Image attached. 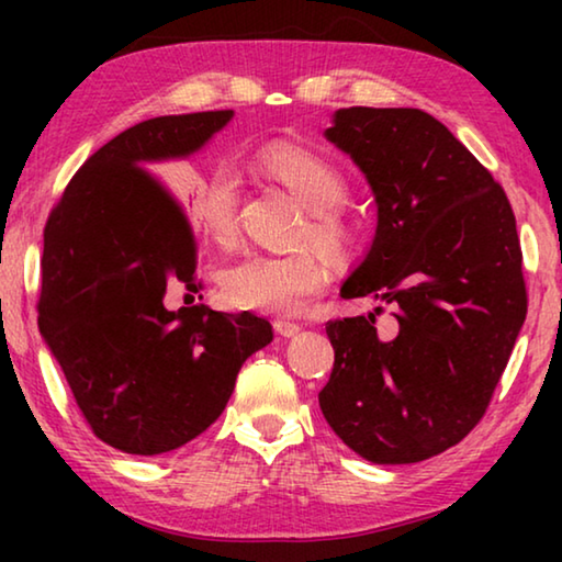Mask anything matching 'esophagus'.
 Returning a JSON list of instances; mask_svg holds the SVG:
<instances>
[{
	"instance_id": "esophagus-1",
	"label": "esophagus",
	"mask_w": 562,
	"mask_h": 562,
	"mask_svg": "<svg viewBox=\"0 0 562 562\" xmlns=\"http://www.w3.org/2000/svg\"><path fill=\"white\" fill-rule=\"evenodd\" d=\"M302 327L297 325V322H290V319H274V331L282 337H294L297 335Z\"/></svg>"
}]
</instances>
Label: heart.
<instances>
[{
    "label": "heart",
    "mask_w": 562,
    "mask_h": 562,
    "mask_svg": "<svg viewBox=\"0 0 562 562\" xmlns=\"http://www.w3.org/2000/svg\"><path fill=\"white\" fill-rule=\"evenodd\" d=\"M252 164L265 178L290 190L307 207L302 235L325 247L345 252L355 240L341 203L349 195V180L327 156L292 140H270L252 154ZM240 176L231 166H217L201 183L188 188L186 205L198 231L213 243H231L237 231ZM327 265L315 252H247L227 265L221 274L223 297L240 310L265 315H294L307 297L325 288Z\"/></svg>",
    "instance_id": "b5f03b06"
}]
</instances>
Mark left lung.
Masks as SVG:
<instances>
[{"label":"left lung","mask_w":562,"mask_h":562,"mask_svg":"<svg viewBox=\"0 0 562 562\" xmlns=\"http://www.w3.org/2000/svg\"><path fill=\"white\" fill-rule=\"evenodd\" d=\"M325 136L376 201L372 247L341 297L374 294L396 325L379 339L374 315L327 322L335 369L319 408L361 459H431L486 414L526 322L516 217L488 170L426 111L339 109Z\"/></svg>","instance_id":"8db88e82"}]
</instances>
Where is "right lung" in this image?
<instances>
[{"label":"right lung","mask_w":562,"mask_h":562,"mask_svg":"<svg viewBox=\"0 0 562 562\" xmlns=\"http://www.w3.org/2000/svg\"><path fill=\"white\" fill-rule=\"evenodd\" d=\"M233 111L158 116L119 133L66 186L44 227L40 331L76 406L123 453L180 449L231 398L245 359L272 341L252 312L166 310L195 282L186 211L148 168L198 154Z\"/></svg>","instance_id":"right-lung-1"}]
</instances>
